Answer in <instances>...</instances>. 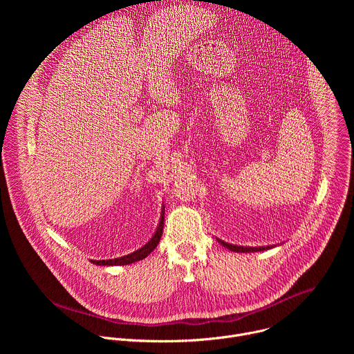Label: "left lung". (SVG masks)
<instances>
[{
	"label": "left lung",
	"mask_w": 354,
	"mask_h": 354,
	"mask_svg": "<svg viewBox=\"0 0 354 354\" xmlns=\"http://www.w3.org/2000/svg\"><path fill=\"white\" fill-rule=\"evenodd\" d=\"M217 241L224 246V248H227V249H230V250H232V252H239V254H249V252H261V250H268V249H272V248H274L276 245H266V246H241V245H234V243H228V242H225V241H223V239H218L217 238Z\"/></svg>",
	"instance_id": "8db88e82"
}]
</instances>
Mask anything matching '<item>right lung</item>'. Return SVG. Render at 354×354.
Returning a JSON list of instances; mask_svg holds the SVG:
<instances>
[{
	"mask_svg": "<svg viewBox=\"0 0 354 354\" xmlns=\"http://www.w3.org/2000/svg\"><path fill=\"white\" fill-rule=\"evenodd\" d=\"M164 218H165V207L162 206L160 223H158V227H157L154 235L151 236V239H149L145 245H142L140 249L131 252V254H129V255L120 257V258L106 259V261H91V262H92L93 265H97V266H123V265H130V263L142 261V259L147 258V257L151 254V252H153V250L157 248V245L160 243V239H161L162 231H164Z\"/></svg>",
	"mask_w": 354,
	"mask_h": 354,
	"instance_id": "add662e5",
	"label": "right lung"
}]
</instances>
